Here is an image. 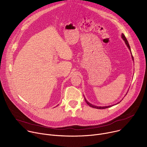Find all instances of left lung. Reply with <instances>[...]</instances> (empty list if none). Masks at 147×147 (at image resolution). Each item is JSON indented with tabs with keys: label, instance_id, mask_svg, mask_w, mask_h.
Wrapping results in <instances>:
<instances>
[{
	"label": "left lung",
	"instance_id": "obj_1",
	"mask_svg": "<svg viewBox=\"0 0 147 147\" xmlns=\"http://www.w3.org/2000/svg\"><path fill=\"white\" fill-rule=\"evenodd\" d=\"M121 37H122L123 39L124 40L125 43V44H126L127 47L129 48V50H130V52H131V49H130V45H129V42H128V41H127V40L126 38H125V36H124V35L123 34H121ZM131 56H132V58H133V60H134V59H133V55H132ZM85 100H86V103L88 105H89L90 107H92V108H96V109H106V108H109V107H111L113 106V105H109V106H107V107H96V106L93 105H92V104H91L90 103H89V102L87 100V99H86V98H85ZM118 103H117V104H118Z\"/></svg>",
	"mask_w": 147,
	"mask_h": 147
}]
</instances>
